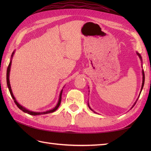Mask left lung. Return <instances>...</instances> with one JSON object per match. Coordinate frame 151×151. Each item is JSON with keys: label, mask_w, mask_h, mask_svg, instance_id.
<instances>
[{"label": "left lung", "mask_w": 151, "mask_h": 151, "mask_svg": "<svg viewBox=\"0 0 151 151\" xmlns=\"http://www.w3.org/2000/svg\"><path fill=\"white\" fill-rule=\"evenodd\" d=\"M137 55H138V56L139 57V58L141 59V60H142V56H141V55L140 54L138 53V52H137ZM142 75H143V82H142V89H141V91H140V93L142 92V89H143V86H144V82H145V74H144V71H143V70H142ZM139 95H140V94H139ZM139 98V97H138ZM136 102H135V103H134V104L133 105V106L132 107V108L134 106V105L136 104ZM88 106H89V108L91 109V110H92V111H93L92 110V109L90 108V106H89V103H88ZM95 112V111H94Z\"/></svg>", "instance_id": "obj_1"}]
</instances>
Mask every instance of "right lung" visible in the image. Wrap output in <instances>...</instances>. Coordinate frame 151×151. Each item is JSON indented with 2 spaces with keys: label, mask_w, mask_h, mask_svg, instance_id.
<instances>
[{
  "label": "right lung",
  "mask_w": 151,
  "mask_h": 151,
  "mask_svg": "<svg viewBox=\"0 0 151 151\" xmlns=\"http://www.w3.org/2000/svg\"><path fill=\"white\" fill-rule=\"evenodd\" d=\"M14 52L12 53V58H13V56H14ZM11 65H12V60L10 61V62H9V65L8 67V69H7V73H6V81H7V86L8 87V89H9V93H10L11 94V96L13 98V99H14V101L15 102V104L17 105V106L20 109V110H21L22 111L25 112V113H27L28 114L30 115H41V114H49V113H52V112H54V111H56L58 108V107L60 106V103H61V101H62V91H63V89L62 91H61L60 92V97H59V100H58V104L57 105L55 106V108H54L52 110H48V111H43V112H36V111H30L27 110V109H26L25 108H24L23 106H22L21 105L19 104L17 101L15 100V98L14 97V94H13L12 93V88H11V86H10V83H9V71H10V68H11Z\"/></svg>",
  "instance_id": "right-lung-1"
}]
</instances>
